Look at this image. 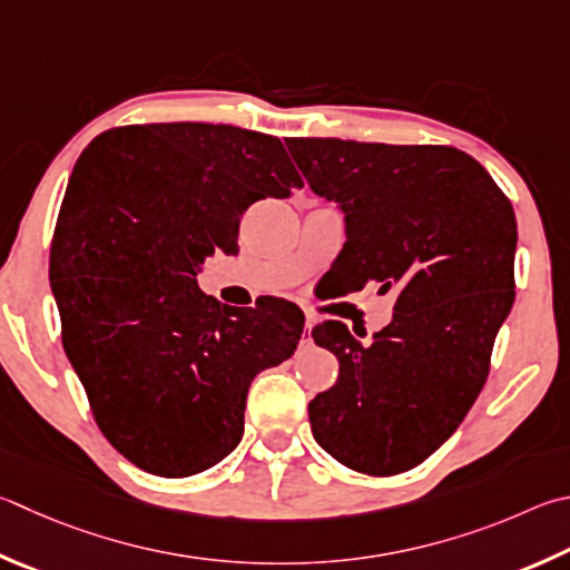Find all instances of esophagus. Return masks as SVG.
<instances>
[{
	"mask_svg": "<svg viewBox=\"0 0 570 570\" xmlns=\"http://www.w3.org/2000/svg\"><path fill=\"white\" fill-rule=\"evenodd\" d=\"M304 326H306L308 334H312V328L316 326V316H314L312 312H306V324H304ZM306 331H304V336H306ZM306 341H308V338H306Z\"/></svg>",
	"mask_w": 570,
	"mask_h": 570,
	"instance_id": "34e87169",
	"label": "esophagus"
}]
</instances>
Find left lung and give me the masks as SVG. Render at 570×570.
Returning a JSON list of instances; mask_svg holds the SVG:
<instances>
[{"instance_id":"1","label":"left lung","mask_w":570,"mask_h":570,"mask_svg":"<svg viewBox=\"0 0 570 570\" xmlns=\"http://www.w3.org/2000/svg\"><path fill=\"white\" fill-rule=\"evenodd\" d=\"M286 147L344 214L348 292H399L391 324L366 346L341 321L312 331L338 358L336 384L308 403L314 439L358 473L409 471L459 429L489 376L513 306V206L453 147L331 137Z\"/></svg>"}]
</instances>
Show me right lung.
Instances as JSON below:
<instances>
[{"mask_svg":"<svg viewBox=\"0 0 570 570\" xmlns=\"http://www.w3.org/2000/svg\"><path fill=\"white\" fill-rule=\"evenodd\" d=\"M304 181L284 144L232 124L109 129L81 151L49 256L67 358L99 429L141 471L184 479L239 446L258 371L296 351L302 308H236L196 274L239 219Z\"/></svg>","mask_w":570,"mask_h":570,"instance_id":"1","label":"right lung"}]
</instances>
